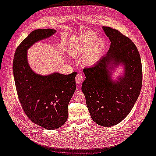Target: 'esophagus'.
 Here are the masks:
<instances>
[{"instance_id":"obj_1","label":"esophagus","mask_w":156,"mask_h":156,"mask_svg":"<svg viewBox=\"0 0 156 156\" xmlns=\"http://www.w3.org/2000/svg\"><path fill=\"white\" fill-rule=\"evenodd\" d=\"M83 76L80 73H78L77 75H76V77H75V81H76V83L77 84H81L82 83L83 81Z\"/></svg>"}]
</instances>
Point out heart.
<instances>
[{"label": "heart", "instance_id": "heart-1", "mask_svg": "<svg viewBox=\"0 0 156 156\" xmlns=\"http://www.w3.org/2000/svg\"><path fill=\"white\" fill-rule=\"evenodd\" d=\"M105 48V41L96 33L86 32L75 36L69 41V51L75 55H84V62L87 66L95 64L100 58Z\"/></svg>", "mask_w": 156, "mask_h": 156}]
</instances>
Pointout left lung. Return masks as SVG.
Instances as JSON below:
<instances>
[{"label":"left lung","instance_id":"1","mask_svg":"<svg viewBox=\"0 0 156 156\" xmlns=\"http://www.w3.org/2000/svg\"><path fill=\"white\" fill-rule=\"evenodd\" d=\"M103 29L111 46L94 66L84 68L86 79L81 89L92 120L100 126L111 127L123 120L133 108L142 87L143 70L133 42L118 30L108 27ZM111 62L125 65V75L119 82H113L110 79Z\"/></svg>","mask_w":156,"mask_h":156}]
</instances>
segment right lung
I'll list each match as a JSON object with an SVG mask.
<instances>
[{
    "instance_id": "right-lung-1",
    "label": "right lung",
    "mask_w": 156,
    "mask_h": 156,
    "mask_svg": "<svg viewBox=\"0 0 156 156\" xmlns=\"http://www.w3.org/2000/svg\"><path fill=\"white\" fill-rule=\"evenodd\" d=\"M56 32L54 29L31 32L17 47L13 62L16 90L23 111L32 122L49 130L58 128L68 119V104L76 89L77 72L42 76L30 68L27 52L35 42Z\"/></svg>"
}]
</instances>
